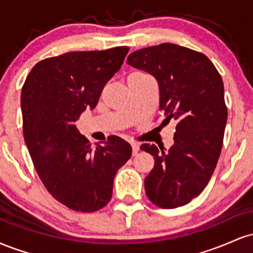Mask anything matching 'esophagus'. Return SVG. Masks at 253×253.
I'll return each instance as SVG.
<instances>
[{
    "label": "esophagus",
    "mask_w": 253,
    "mask_h": 253,
    "mask_svg": "<svg viewBox=\"0 0 253 253\" xmlns=\"http://www.w3.org/2000/svg\"><path fill=\"white\" fill-rule=\"evenodd\" d=\"M132 145V151H133V156H135L136 153L139 152V145L136 144V143H132L130 144Z\"/></svg>",
    "instance_id": "1"
}]
</instances>
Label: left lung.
Here are the masks:
<instances>
[{"label":"left lung","mask_w":253,"mask_h":253,"mask_svg":"<svg viewBox=\"0 0 253 253\" xmlns=\"http://www.w3.org/2000/svg\"><path fill=\"white\" fill-rule=\"evenodd\" d=\"M127 64L156 78L162 125L176 123L168 152L153 144L140 146L155 157L146 195L161 208L181 207L202 193L221 153L227 121L222 78L207 56L170 42L132 52Z\"/></svg>","instance_id":"1"}]
</instances>
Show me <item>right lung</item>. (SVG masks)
<instances>
[{"instance_id": "right-lung-1", "label": "right lung", "mask_w": 253, "mask_h": 253, "mask_svg": "<svg viewBox=\"0 0 253 253\" xmlns=\"http://www.w3.org/2000/svg\"><path fill=\"white\" fill-rule=\"evenodd\" d=\"M128 50L119 46L46 58L22 86L24 138L32 162L48 193L72 211L103 208L118 170L132 156L130 145L117 135L92 149L75 125L84 110L96 107Z\"/></svg>"}]
</instances>
